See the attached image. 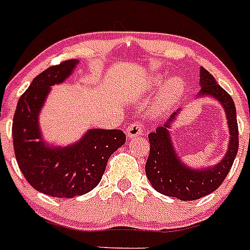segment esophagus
<instances>
[{"mask_svg": "<svg viewBox=\"0 0 250 250\" xmlns=\"http://www.w3.org/2000/svg\"><path fill=\"white\" fill-rule=\"evenodd\" d=\"M144 134V126L143 124L136 123V124H130L129 126L126 127V136L129 139H132V137H136L139 135Z\"/></svg>", "mask_w": 250, "mask_h": 250, "instance_id": "obj_1", "label": "esophagus"}]
</instances>
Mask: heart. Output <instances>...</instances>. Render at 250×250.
I'll return each mask as SVG.
<instances>
[{
	"instance_id": "obj_1",
	"label": "heart",
	"mask_w": 250,
	"mask_h": 250,
	"mask_svg": "<svg viewBox=\"0 0 250 250\" xmlns=\"http://www.w3.org/2000/svg\"><path fill=\"white\" fill-rule=\"evenodd\" d=\"M161 85L162 88L159 95V105L161 107H167L172 105L182 95L183 89H185L183 82L180 78H170L165 83L162 77H155L153 79H151V88L157 89Z\"/></svg>"
}]
</instances>
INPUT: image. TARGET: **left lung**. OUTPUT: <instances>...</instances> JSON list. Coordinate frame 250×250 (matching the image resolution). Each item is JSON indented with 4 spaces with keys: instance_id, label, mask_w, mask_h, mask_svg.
<instances>
[{
    "instance_id": "left-lung-1",
    "label": "left lung",
    "mask_w": 250,
    "mask_h": 250,
    "mask_svg": "<svg viewBox=\"0 0 250 250\" xmlns=\"http://www.w3.org/2000/svg\"><path fill=\"white\" fill-rule=\"evenodd\" d=\"M201 90L197 97H210L218 100L227 115L229 127V144L223 159L214 166L192 168L187 166L177 155L170 129L177 119L181 109L160 125L155 132L148 134L150 155L145 166V172L151 186L165 196L176 197L181 201H194L216 191L229 172L238 152V124L235 105L232 97L218 85L212 74L201 67Z\"/></svg>"
}]
</instances>
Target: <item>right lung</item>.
Listing matches in <instances>:
<instances>
[{
	"mask_svg": "<svg viewBox=\"0 0 250 250\" xmlns=\"http://www.w3.org/2000/svg\"><path fill=\"white\" fill-rule=\"evenodd\" d=\"M79 61L62 62L37 75L21 95L12 124L16 160L37 191L58 198L82 196L99 185L109 157L125 144L121 130L90 129L68 146L43 139L40 114L52 86L64 83Z\"/></svg>",
	"mask_w": 250,
	"mask_h": 250,
	"instance_id": "obj_1",
	"label": "right lung"
}]
</instances>
